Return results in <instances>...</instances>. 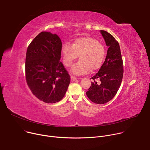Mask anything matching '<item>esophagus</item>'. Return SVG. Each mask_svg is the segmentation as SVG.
<instances>
[{
  "mask_svg": "<svg viewBox=\"0 0 150 150\" xmlns=\"http://www.w3.org/2000/svg\"><path fill=\"white\" fill-rule=\"evenodd\" d=\"M71 81H75L78 79L76 77H75L74 76H72V75L71 76Z\"/></svg>",
  "mask_w": 150,
  "mask_h": 150,
  "instance_id": "34e87169",
  "label": "esophagus"
}]
</instances>
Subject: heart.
Returning <instances> with one entry per match:
<instances>
[{"mask_svg":"<svg viewBox=\"0 0 150 150\" xmlns=\"http://www.w3.org/2000/svg\"><path fill=\"white\" fill-rule=\"evenodd\" d=\"M62 54L64 65L67 67L72 65L73 62L79 54L80 60L74 65L72 72L76 75H82L99 69L106 55L105 46L100 41L91 37L76 38L72 45L65 43L62 46Z\"/></svg>","mask_w":150,"mask_h":150,"instance_id":"obj_1","label":"heart"}]
</instances>
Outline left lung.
<instances>
[{"instance_id":"1","label":"left lung","mask_w":150,"mask_h":150,"mask_svg":"<svg viewBox=\"0 0 150 150\" xmlns=\"http://www.w3.org/2000/svg\"><path fill=\"white\" fill-rule=\"evenodd\" d=\"M106 45L109 47L104 63L91 79V85L86 92L88 98L94 103L102 104L110 101L116 94L123 75V60L119 42L105 31L101 30ZM96 80H99L97 83Z\"/></svg>"}]
</instances>
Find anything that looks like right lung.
Here are the masks:
<instances>
[{
	"label": "right lung",
	"instance_id": "1",
	"mask_svg": "<svg viewBox=\"0 0 150 150\" xmlns=\"http://www.w3.org/2000/svg\"><path fill=\"white\" fill-rule=\"evenodd\" d=\"M62 43L57 34L42 31L28 46L25 57V79L32 93L46 103L60 101L71 81L60 61Z\"/></svg>",
	"mask_w": 150,
	"mask_h": 150
}]
</instances>
